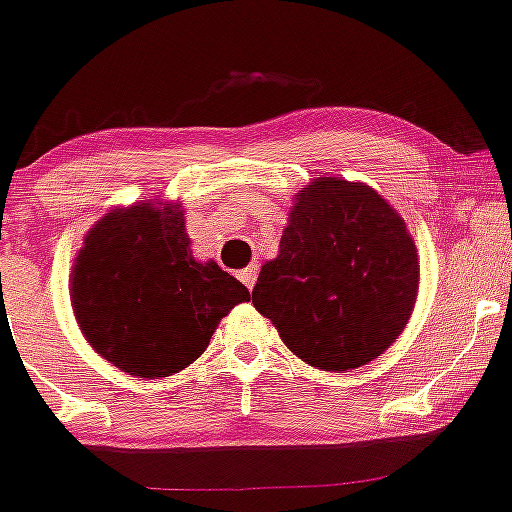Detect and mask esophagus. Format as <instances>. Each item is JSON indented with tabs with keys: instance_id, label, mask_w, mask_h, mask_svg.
I'll use <instances>...</instances> for the list:
<instances>
[{
	"instance_id": "1",
	"label": "esophagus",
	"mask_w": 512,
	"mask_h": 512,
	"mask_svg": "<svg viewBox=\"0 0 512 512\" xmlns=\"http://www.w3.org/2000/svg\"><path fill=\"white\" fill-rule=\"evenodd\" d=\"M238 279L243 281L248 288L255 286V281H257V267H255V264H252V267H248V269H243V272H238Z\"/></svg>"
}]
</instances>
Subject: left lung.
<instances>
[{"instance_id": "1", "label": "left lung", "mask_w": 512, "mask_h": 512, "mask_svg": "<svg viewBox=\"0 0 512 512\" xmlns=\"http://www.w3.org/2000/svg\"><path fill=\"white\" fill-rule=\"evenodd\" d=\"M417 288L420 257L403 217L367 183L319 176L295 195L252 305L307 365L348 372L403 334Z\"/></svg>"}]
</instances>
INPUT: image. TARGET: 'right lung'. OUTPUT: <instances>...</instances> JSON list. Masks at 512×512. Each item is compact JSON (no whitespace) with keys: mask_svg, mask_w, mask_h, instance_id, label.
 <instances>
[{"mask_svg":"<svg viewBox=\"0 0 512 512\" xmlns=\"http://www.w3.org/2000/svg\"><path fill=\"white\" fill-rule=\"evenodd\" d=\"M71 307L88 346L121 372L171 377L205 353L250 291L217 262H197L178 202L109 209L71 269Z\"/></svg>","mask_w":512,"mask_h":512,"instance_id":"1","label":"right lung"}]
</instances>
